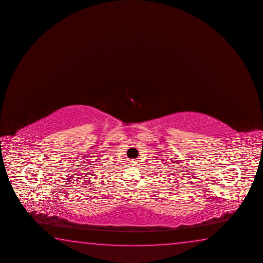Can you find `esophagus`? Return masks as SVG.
<instances>
[{
  "mask_svg": "<svg viewBox=\"0 0 263 263\" xmlns=\"http://www.w3.org/2000/svg\"><path fill=\"white\" fill-rule=\"evenodd\" d=\"M130 164H131V165H134V166H135V165H137V162H136V161H131V163H130Z\"/></svg>",
  "mask_w": 263,
  "mask_h": 263,
  "instance_id": "esophagus-1",
  "label": "esophagus"
}]
</instances>
